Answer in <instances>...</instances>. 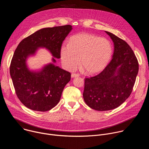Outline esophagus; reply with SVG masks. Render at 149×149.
Masks as SVG:
<instances>
[{"instance_id":"1","label":"esophagus","mask_w":149,"mask_h":149,"mask_svg":"<svg viewBox=\"0 0 149 149\" xmlns=\"http://www.w3.org/2000/svg\"><path fill=\"white\" fill-rule=\"evenodd\" d=\"M79 77V74H74V73L71 74V77L72 78H75V77Z\"/></svg>"}]
</instances>
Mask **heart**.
Instances as JSON below:
<instances>
[{"label":"heart","instance_id":"b5f03b06","mask_svg":"<svg viewBox=\"0 0 149 149\" xmlns=\"http://www.w3.org/2000/svg\"><path fill=\"white\" fill-rule=\"evenodd\" d=\"M113 47L109 40L88 33L72 36L68 44L62 45L60 58L64 67L69 71L79 65L87 73L94 74L102 71L109 62Z\"/></svg>","mask_w":149,"mask_h":149}]
</instances>
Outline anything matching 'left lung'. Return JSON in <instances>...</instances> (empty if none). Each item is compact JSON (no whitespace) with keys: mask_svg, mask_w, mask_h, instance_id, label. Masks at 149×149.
Listing matches in <instances>:
<instances>
[{"mask_svg":"<svg viewBox=\"0 0 149 149\" xmlns=\"http://www.w3.org/2000/svg\"><path fill=\"white\" fill-rule=\"evenodd\" d=\"M114 43L112 59L96 76L85 78L83 98L90 108L108 111L122 104L130 95L139 72V63L125 41L105 31Z\"/></svg>","mask_w":149,"mask_h":149,"instance_id":"left-lung-1","label":"left lung"}]
</instances>
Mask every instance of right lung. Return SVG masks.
<instances>
[{
  "label": "right lung",
  "instance_id": "add662e5",
  "mask_svg": "<svg viewBox=\"0 0 149 149\" xmlns=\"http://www.w3.org/2000/svg\"><path fill=\"white\" fill-rule=\"evenodd\" d=\"M72 29L70 25L41 29L24 39L16 49L10 74L18 98L27 108L47 111L60 101L63 88L71 80V74L56 66L55 58H60L62 42ZM39 48H45L51 53L52 62L40 70H30L27 60Z\"/></svg>",
  "mask_w": 149,
  "mask_h": 149
}]
</instances>
